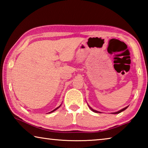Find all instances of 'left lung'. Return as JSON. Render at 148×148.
Returning a JSON list of instances; mask_svg holds the SVG:
<instances>
[{"label": "left lung", "mask_w": 148, "mask_h": 148, "mask_svg": "<svg viewBox=\"0 0 148 148\" xmlns=\"http://www.w3.org/2000/svg\"><path fill=\"white\" fill-rule=\"evenodd\" d=\"M128 107V106H127ZM127 107H126V108H124L123 109H122V110H119V111H118V112H115V113H113V114H119L120 112H123V111H124L125 110H126L127 108ZM90 108V107H89ZM91 110L92 111H93L94 112H96V113H97V112H97V111H96V110H93V109H92V108H91Z\"/></svg>", "instance_id": "left-lung-1"}]
</instances>
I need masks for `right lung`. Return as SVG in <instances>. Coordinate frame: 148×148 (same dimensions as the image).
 Returning a JSON list of instances; mask_svg holds the SVG:
<instances>
[{
    "label": "right lung",
    "mask_w": 148,
    "mask_h": 148,
    "mask_svg": "<svg viewBox=\"0 0 148 148\" xmlns=\"http://www.w3.org/2000/svg\"><path fill=\"white\" fill-rule=\"evenodd\" d=\"M60 106H61V105H60V106H59V107H57V108H56V109H54V110H53V111H51V112H49V113H51V112H54V111H56V110L57 109H58V108H59Z\"/></svg>",
    "instance_id": "1"
}]
</instances>
